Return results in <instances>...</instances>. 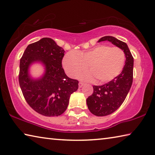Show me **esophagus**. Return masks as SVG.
<instances>
[{
	"instance_id": "34e87169",
	"label": "esophagus",
	"mask_w": 155,
	"mask_h": 155,
	"mask_svg": "<svg viewBox=\"0 0 155 155\" xmlns=\"http://www.w3.org/2000/svg\"><path fill=\"white\" fill-rule=\"evenodd\" d=\"M83 85V83H82V82H79V83H78V87H79V88L82 87Z\"/></svg>"
}]
</instances>
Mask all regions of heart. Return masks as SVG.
<instances>
[{"mask_svg": "<svg viewBox=\"0 0 155 155\" xmlns=\"http://www.w3.org/2000/svg\"><path fill=\"white\" fill-rule=\"evenodd\" d=\"M125 54L118 47L98 45L85 51H70L62 60L65 72L69 77L76 78L87 68L90 71L80 75L85 81L96 79L98 83L112 81L122 71Z\"/></svg>", "mask_w": 155, "mask_h": 155, "instance_id": "1", "label": "heart"}]
</instances>
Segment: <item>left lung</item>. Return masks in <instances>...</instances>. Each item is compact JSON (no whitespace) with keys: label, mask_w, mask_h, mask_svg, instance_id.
Masks as SVG:
<instances>
[{"label":"left lung","mask_w":155,"mask_h":155,"mask_svg":"<svg viewBox=\"0 0 155 155\" xmlns=\"http://www.w3.org/2000/svg\"><path fill=\"white\" fill-rule=\"evenodd\" d=\"M109 41L124 51L125 65L122 72L103 85H94V91L87 98V104L91 114L96 116L111 114L122 105L133 83V57L127 44L112 36H104L98 42Z\"/></svg>","instance_id":"1"}]
</instances>
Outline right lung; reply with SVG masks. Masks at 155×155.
<instances>
[{
	"label": "right lung",
	"mask_w": 155,
	"mask_h": 155,
	"mask_svg": "<svg viewBox=\"0 0 155 155\" xmlns=\"http://www.w3.org/2000/svg\"><path fill=\"white\" fill-rule=\"evenodd\" d=\"M64 50L51 38H44L28 45L20 61L19 83L26 101L44 116H58L66 110L70 95L78 88V81L67 77L62 68ZM40 62L45 72L34 79L30 65Z\"/></svg>",
	"instance_id": "obj_1"
}]
</instances>
